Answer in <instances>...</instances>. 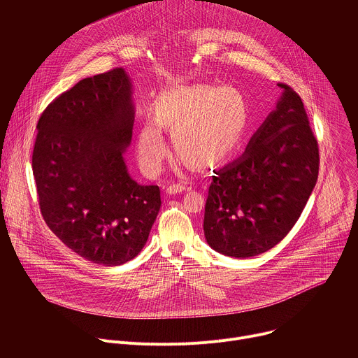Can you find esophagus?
<instances>
[{"label":"esophagus","instance_id":"esophagus-1","mask_svg":"<svg viewBox=\"0 0 358 358\" xmlns=\"http://www.w3.org/2000/svg\"><path fill=\"white\" fill-rule=\"evenodd\" d=\"M185 189V185H181V184H171L166 188V192L170 194V195H174V194H180Z\"/></svg>","mask_w":358,"mask_h":358}]
</instances>
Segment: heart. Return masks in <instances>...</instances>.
I'll return each instance as SVG.
<instances>
[{"mask_svg":"<svg viewBox=\"0 0 358 358\" xmlns=\"http://www.w3.org/2000/svg\"><path fill=\"white\" fill-rule=\"evenodd\" d=\"M246 126L242 93L229 85L195 83L167 92L159 105L157 120L148 119L138 134L137 151L143 170L160 171L167 155L163 129L171 130L178 155L198 167L228 159Z\"/></svg>","mask_w":358,"mask_h":358,"instance_id":"b5f03b06","label":"heart"}]
</instances>
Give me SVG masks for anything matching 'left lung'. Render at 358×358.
<instances>
[{
	"instance_id": "left-lung-1",
	"label": "left lung",
	"mask_w": 358,
	"mask_h": 358,
	"mask_svg": "<svg viewBox=\"0 0 358 358\" xmlns=\"http://www.w3.org/2000/svg\"><path fill=\"white\" fill-rule=\"evenodd\" d=\"M243 155L215 171L203 214L208 245L250 258L278 245L299 220L319 174V147L300 96L287 85Z\"/></svg>"
}]
</instances>
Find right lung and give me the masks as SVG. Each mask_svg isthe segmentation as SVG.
I'll use <instances>...</instances> for the list:
<instances>
[{
  "instance_id": "right-lung-1",
  "label": "right lung",
  "mask_w": 358,
  "mask_h": 358,
  "mask_svg": "<svg viewBox=\"0 0 358 358\" xmlns=\"http://www.w3.org/2000/svg\"><path fill=\"white\" fill-rule=\"evenodd\" d=\"M133 83L123 68L85 78L39 117L32 171L42 217L69 249L97 265L136 258L162 207L160 188L129 174Z\"/></svg>"
}]
</instances>
